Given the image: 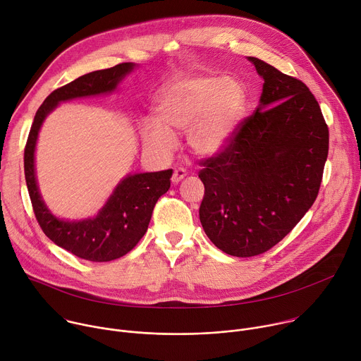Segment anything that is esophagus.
Listing matches in <instances>:
<instances>
[{
    "instance_id": "1",
    "label": "esophagus",
    "mask_w": 361,
    "mask_h": 361,
    "mask_svg": "<svg viewBox=\"0 0 361 361\" xmlns=\"http://www.w3.org/2000/svg\"><path fill=\"white\" fill-rule=\"evenodd\" d=\"M187 176V173H185V170L184 169H176L174 170V173H173V177H171V181L174 183V184H178L184 177Z\"/></svg>"
}]
</instances>
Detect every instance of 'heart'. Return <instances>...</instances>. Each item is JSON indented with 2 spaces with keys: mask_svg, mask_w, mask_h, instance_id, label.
I'll return each mask as SVG.
<instances>
[{
  "mask_svg": "<svg viewBox=\"0 0 361 361\" xmlns=\"http://www.w3.org/2000/svg\"><path fill=\"white\" fill-rule=\"evenodd\" d=\"M245 90L233 77H201L169 87L156 109L157 121L141 126L144 145L169 156L176 137L187 133V144L201 157L220 154L233 140L245 109Z\"/></svg>",
  "mask_w": 361,
  "mask_h": 361,
  "instance_id": "1",
  "label": "heart"
}]
</instances>
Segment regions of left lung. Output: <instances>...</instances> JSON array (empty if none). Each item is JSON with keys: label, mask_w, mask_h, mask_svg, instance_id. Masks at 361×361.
Segmentation results:
<instances>
[{"label": "left lung", "mask_w": 361, "mask_h": 361, "mask_svg": "<svg viewBox=\"0 0 361 361\" xmlns=\"http://www.w3.org/2000/svg\"><path fill=\"white\" fill-rule=\"evenodd\" d=\"M264 80L260 106L230 144L202 161L201 226L221 251L259 255L281 241L317 198L329 127L307 85L248 57Z\"/></svg>", "instance_id": "1"}]
</instances>
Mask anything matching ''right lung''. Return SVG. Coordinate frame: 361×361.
Here are the masks:
<instances>
[{
    "mask_svg": "<svg viewBox=\"0 0 361 361\" xmlns=\"http://www.w3.org/2000/svg\"><path fill=\"white\" fill-rule=\"evenodd\" d=\"M134 68V63H123L92 71L51 92L35 113L24 149L25 181L39 227L51 241L82 260L111 262L131 251L148 228L154 205L169 191L173 170L128 174L117 184L95 217L78 221L59 219L48 210L37 185L34 152L38 133L45 117L60 102L113 92Z\"/></svg>",
    "mask_w": 361,
    "mask_h": 361,
    "instance_id": "add662e5",
    "label": "right lung"
}]
</instances>
